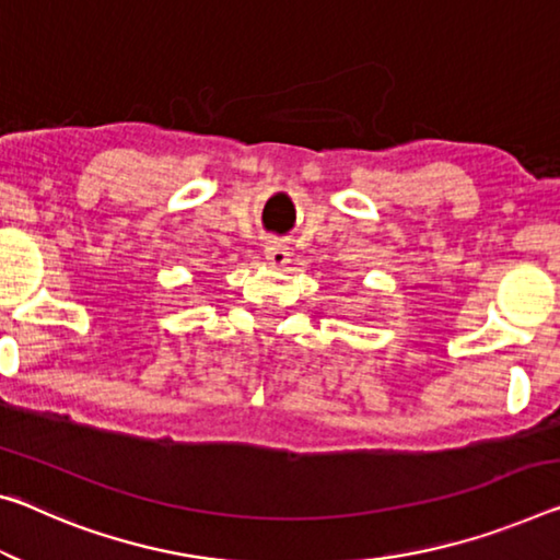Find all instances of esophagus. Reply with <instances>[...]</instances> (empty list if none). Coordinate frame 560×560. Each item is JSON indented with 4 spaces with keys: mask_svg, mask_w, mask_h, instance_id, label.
<instances>
[{
    "mask_svg": "<svg viewBox=\"0 0 560 560\" xmlns=\"http://www.w3.org/2000/svg\"><path fill=\"white\" fill-rule=\"evenodd\" d=\"M264 256L271 266H283V264H289L291 248L283 242H279V238H269L264 246Z\"/></svg>",
    "mask_w": 560,
    "mask_h": 560,
    "instance_id": "esophagus-1",
    "label": "esophagus"
}]
</instances>
